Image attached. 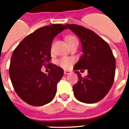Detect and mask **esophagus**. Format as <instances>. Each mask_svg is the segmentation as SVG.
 <instances>
[{
  "mask_svg": "<svg viewBox=\"0 0 129 129\" xmlns=\"http://www.w3.org/2000/svg\"><path fill=\"white\" fill-rule=\"evenodd\" d=\"M71 73H72V72H71V71H66V70L64 71V74H66V75L70 74Z\"/></svg>",
  "mask_w": 129,
  "mask_h": 129,
  "instance_id": "obj_1",
  "label": "esophagus"
}]
</instances>
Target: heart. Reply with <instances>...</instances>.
Wrapping results in <instances>:
<instances>
[{
  "mask_svg": "<svg viewBox=\"0 0 129 129\" xmlns=\"http://www.w3.org/2000/svg\"><path fill=\"white\" fill-rule=\"evenodd\" d=\"M66 40L67 43H68L70 47L72 46L76 43H78V40L76 37L72 35H69L66 37ZM74 59L72 57H61L57 61V64L63 69H69L71 67L72 64L74 62Z\"/></svg>",
  "mask_w": 129,
  "mask_h": 129,
  "instance_id": "heart-1",
  "label": "heart"
}]
</instances>
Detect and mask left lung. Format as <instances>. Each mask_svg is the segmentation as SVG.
<instances>
[{"label": "left lung", "mask_w": 129, "mask_h": 129, "mask_svg": "<svg viewBox=\"0 0 129 129\" xmlns=\"http://www.w3.org/2000/svg\"><path fill=\"white\" fill-rule=\"evenodd\" d=\"M66 26L80 38L82 45L83 54L74 67L79 78L73 86L75 98L87 104L98 102L108 94L114 82L116 61L112 50L92 30L76 24ZM82 69L88 70V75L84 78L78 71Z\"/></svg>", "instance_id": "obj_1"}]
</instances>
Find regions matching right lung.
Instances as JSON below:
<instances>
[{
    "label": "right lung",
    "mask_w": 129,
    "mask_h": 129,
    "mask_svg": "<svg viewBox=\"0 0 129 129\" xmlns=\"http://www.w3.org/2000/svg\"><path fill=\"white\" fill-rule=\"evenodd\" d=\"M67 27L53 24L41 27L23 39L11 59L9 74L14 90L27 104L41 106L54 98L63 75L60 67L49 63L53 39ZM49 66L48 75L41 71Z\"/></svg>",
    "instance_id": "add662e5"
}]
</instances>
